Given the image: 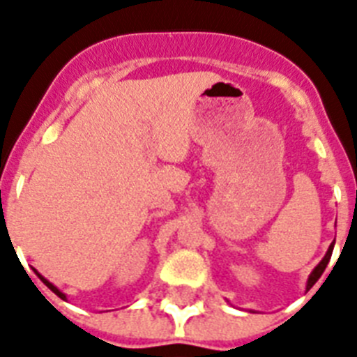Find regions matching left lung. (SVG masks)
Masks as SVG:
<instances>
[{
    "mask_svg": "<svg viewBox=\"0 0 357 357\" xmlns=\"http://www.w3.org/2000/svg\"><path fill=\"white\" fill-rule=\"evenodd\" d=\"M332 250H334V243H332L331 247H328V250H326L325 257H323L321 261L317 263V266H316V268H314V271L310 272V275H308V280H307V290H310V289H312V287L316 285V281L319 280V278H321V274H323V272H325L326 265H328V261H331Z\"/></svg>",
    "mask_w": 357,
    "mask_h": 357,
    "instance_id": "obj_1",
    "label": "left lung"
}]
</instances>
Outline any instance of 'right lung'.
Instances as JSON below:
<instances>
[{"label": "right lung", "instance_id": "add662e5", "mask_svg": "<svg viewBox=\"0 0 357 357\" xmlns=\"http://www.w3.org/2000/svg\"><path fill=\"white\" fill-rule=\"evenodd\" d=\"M34 272H36V274H38V278H40V280H41V281H43L45 285L49 287V289H50V290H52L54 294L58 296V298H61V299H67V296L63 294V292H61V290H59V289H58V287H56V285H52V283H50V281H49V280H45L43 275H41V274H40V272H38V271H34Z\"/></svg>", "mask_w": 357, "mask_h": 357}]
</instances>
